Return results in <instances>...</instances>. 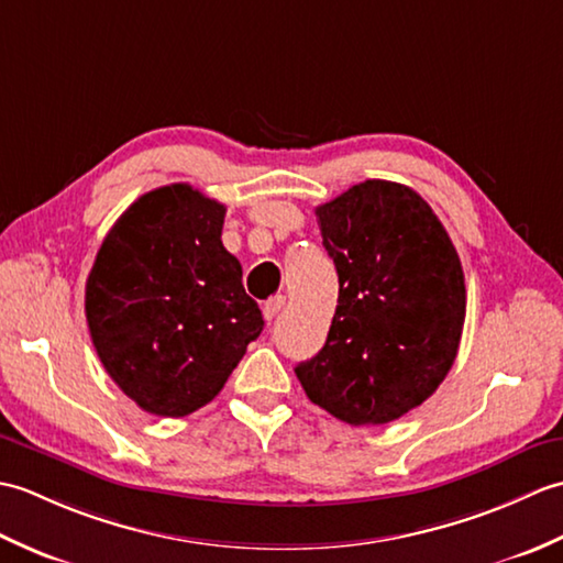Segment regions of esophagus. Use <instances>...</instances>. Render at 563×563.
Instances as JSON below:
<instances>
[{
  "instance_id": "obj_1",
  "label": "esophagus",
  "mask_w": 563,
  "mask_h": 563,
  "mask_svg": "<svg viewBox=\"0 0 563 563\" xmlns=\"http://www.w3.org/2000/svg\"><path fill=\"white\" fill-rule=\"evenodd\" d=\"M285 307V297L278 295V297H271V300L263 305V317H266V321H273L275 314L280 312V309Z\"/></svg>"
}]
</instances>
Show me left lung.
Here are the masks:
<instances>
[{
    "mask_svg": "<svg viewBox=\"0 0 563 563\" xmlns=\"http://www.w3.org/2000/svg\"><path fill=\"white\" fill-rule=\"evenodd\" d=\"M339 273L324 349L295 367L309 401L351 426L421 406L457 357L466 290L457 251L409 186H351L317 208Z\"/></svg>",
    "mask_w": 563,
    "mask_h": 563,
    "instance_id": "8db88e82",
    "label": "left lung"
}]
</instances>
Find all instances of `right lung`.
<instances>
[{"label": "right lung", "mask_w": 563, "mask_h": 563, "mask_svg": "<svg viewBox=\"0 0 563 563\" xmlns=\"http://www.w3.org/2000/svg\"><path fill=\"white\" fill-rule=\"evenodd\" d=\"M224 212L188 184L154 188L118 218L91 266V343L147 413L181 418L212 401L263 331L222 246Z\"/></svg>", "instance_id": "add662e5"}]
</instances>
